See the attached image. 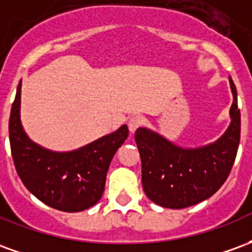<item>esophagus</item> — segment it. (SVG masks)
<instances>
[{
	"label": "esophagus",
	"mask_w": 252,
	"mask_h": 252,
	"mask_svg": "<svg viewBox=\"0 0 252 252\" xmlns=\"http://www.w3.org/2000/svg\"><path fill=\"white\" fill-rule=\"evenodd\" d=\"M142 124H143V119L140 117V116H133V117H131L129 121H128V128H129V132H131V133H135L137 128H139V126H142Z\"/></svg>",
	"instance_id": "34e87169"
}]
</instances>
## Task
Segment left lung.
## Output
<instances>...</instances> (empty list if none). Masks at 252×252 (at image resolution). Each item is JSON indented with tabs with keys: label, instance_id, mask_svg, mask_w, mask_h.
Here are the masks:
<instances>
[{
	"label": "left lung",
	"instance_id": "obj_1",
	"mask_svg": "<svg viewBox=\"0 0 252 252\" xmlns=\"http://www.w3.org/2000/svg\"><path fill=\"white\" fill-rule=\"evenodd\" d=\"M233 102L231 123L216 142L194 148L177 146L148 128L135 133L142 158V184L150 200L170 209H182L209 198L231 173L240 142L238 93L229 78Z\"/></svg>",
	"mask_w": 252,
	"mask_h": 252
}]
</instances>
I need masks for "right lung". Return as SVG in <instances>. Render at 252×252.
<instances>
[{
    "label": "right lung",
    "instance_id": "obj_1",
    "mask_svg": "<svg viewBox=\"0 0 252 252\" xmlns=\"http://www.w3.org/2000/svg\"><path fill=\"white\" fill-rule=\"evenodd\" d=\"M21 82L9 119V140L20 180L46 205L62 212H82L95 205L105 189L106 173L116 151L128 137L124 124L117 131L72 151L58 153L32 142L21 119Z\"/></svg>",
    "mask_w": 252,
    "mask_h": 252
}]
</instances>
